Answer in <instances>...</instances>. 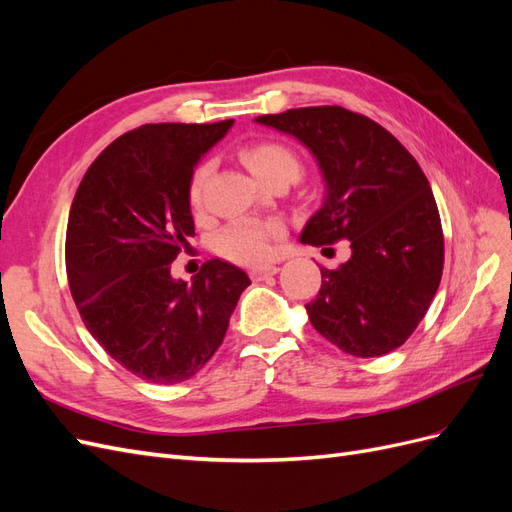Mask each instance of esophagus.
<instances>
[{
  "label": "esophagus",
  "mask_w": 512,
  "mask_h": 512,
  "mask_svg": "<svg viewBox=\"0 0 512 512\" xmlns=\"http://www.w3.org/2000/svg\"><path fill=\"white\" fill-rule=\"evenodd\" d=\"M277 271H280V267H275V265L256 267V269H252V271H250V277H252L254 282H260V280H265V277H269V275H275Z\"/></svg>",
  "instance_id": "34e87169"
}]
</instances>
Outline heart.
Segmentation results:
<instances>
[{"label": "heart", "mask_w": 512, "mask_h": 512, "mask_svg": "<svg viewBox=\"0 0 512 512\" xmlns=\"http://www.w3.org/2000/svg\"><path fill=\"white\" fill-rule=\"evenodd\" d=\"M245 166L265 183L275 179L294 181L301 175V160L288 145L277 141H262L245 147L241 151ZM209 177V164H200L188 183V200L192 209L203 205V190ZM282 235V226L277 222H256V220H237L228 224L218 239L215 247L218 252L243 265H260L273 252V239Z\"/></svg>", "instance_id": "1"}]
</instances>
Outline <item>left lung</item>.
<instances>
[{
  "instance_id": "left-lung-1",
  "label": "left lung",
  "mask_w": 512,
  "mask_h": 512,
  "mask_svg": "<svg viewBox=\"0 0 512 512\" xmlns=\"http://www.w3.org/2000/svg\"><path fill=\"white\" fill-rule=\"evenodd\" d=\"M301 141L327 185L324 205L301 232L309 245L348 239L352 256L320 269L312 327L352 356L399 348L440 286L444 237L436 198L410 151L380 123L342 106L290 108L256 117Z\"/></svg>"
}]
</instances>
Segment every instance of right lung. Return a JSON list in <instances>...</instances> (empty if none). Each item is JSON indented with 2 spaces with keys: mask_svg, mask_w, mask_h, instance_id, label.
Listing matches in <instances>:
<instances>
[{
  "mask_svg": "<svg viewBox=\"0 0 512 512\" xmlns=\"http://www.w3.org/2000/svg\"><path fill=\"white\" fill-rule=\"evenodd\" d=\"M232 123H145L100 153L72 200V299L106 354L153 384L190 380L205 367L250 286L245 271L220 258L203 265L192 286L170 275L194 237V166Z\"/></svg>",
  "mask_w": 512,
  "mask_h": 512,
  "instance_id": "add662e5",
  "label": "right lung"
}]
</instances>
